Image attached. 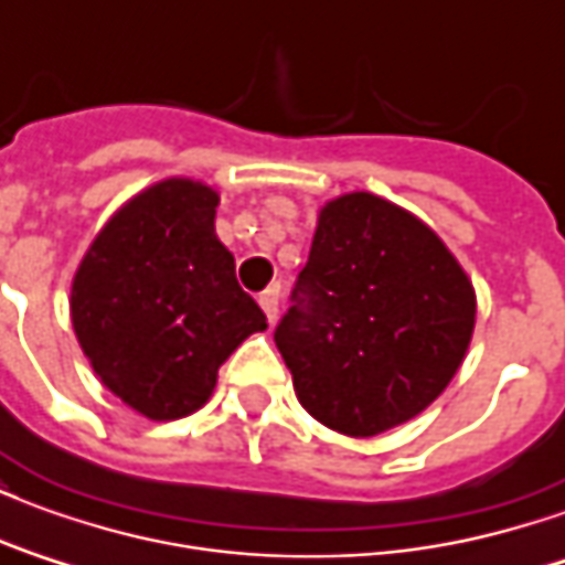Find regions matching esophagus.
Returning <instances> with one entry per match:
<instances>
[{
	"mask_svg": "<svg viewBox=\"0 0 565 565\" xmlns=\"http://www.w3.org/2000/svg\"><path fill=\"white\" fill-rule=\"evenodd\" d=\"M278 299H281V290H278V287H269V290L259 294V308L266 311V318L269 320L278 318Z\"/></svg>",
	"mask_w": 565,
	"mask_h": 565,
	"instance_id": "34e87169",
	"label": "esophagus"
}]
</instances>
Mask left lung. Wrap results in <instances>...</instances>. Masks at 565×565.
<instances>
[{"instance_id":"left-lung-1","label":"left lung","mask_w":565,"mask_h":565,"mask_svg":"<svg viewBox=\"0 0 565 565\" xmlns=\"http://www.w3.org/2000/svg\"><path fill=\"white\" fill-rule=\"evenodd\" d=\"M472 327V284L438 235L387 199L348 193L320 211L275 344L308 415L366 438L448 387Z\"/></svg>"}]
</instances>
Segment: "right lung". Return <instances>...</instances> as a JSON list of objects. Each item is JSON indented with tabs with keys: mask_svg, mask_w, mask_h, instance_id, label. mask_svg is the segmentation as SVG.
<instances>
[{
	"mask_svg": "<svg viewBox=\"0 0 565 565\" xmlns=\"http://www.w3.org/2000/svg\"><path fill=\"white\" fill-rule=\"evenodd\" d=\"M217 193L162 181L117 211L72 284V323L93 372L150 420L196 412L223 360L266 315L214 235Z\"/></svg>",
	"mask_w": 565,
	"mask_h": 565,
	"instance_id": "right-lung-1",
	"label": "right lung"
}]
</instances>
